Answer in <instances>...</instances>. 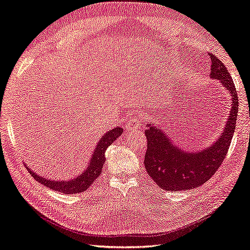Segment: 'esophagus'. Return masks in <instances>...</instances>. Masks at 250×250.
<instances>
[{
    "label": "esophagus",
    "mask_w": 250,
    "mask_h": 250,
    "mask_svg": "<svg viewBox=\"0 0 250 250\" xmlns=\"http://www.w3.org/2000/svg\"><path fill=\"white\" fill-rule=\"evenodd\" d=\"M127 123H129V125H127V129H136V127H141L142 126V124L144 123V120H143V118H138V119H134V120H129L127 121Z\"/></svg>",
    "instance_id": "esophagus-1"
}]
</instances>
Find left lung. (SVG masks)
I'll return each instance as SVG.
<instances>
[{
    "mask_svg": "<svg viewBox=\"0 0 250 250\" xmlns=\"http://www.w3.org/2000/svg\"><path fill=\"white\" fill-rule=\"evenodd\" d=\"M211 57L210 79L218 80L231 96V109L219 137L210 146L198 151H188L178 147L154 123L145 131L148 147L145 168L161 188L179 191L198 188L206 183L222 165L235 130L239 98L227 68L214 54Z\"/></svg>",
    "mask_w": 250,
    "mask_h": 250,
    "instance_id": "left-lung-1",
    "label": "left lung"
}]
</instances>
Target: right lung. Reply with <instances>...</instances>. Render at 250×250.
<instances>
[{
    "label": "right lung",
    "mask_w": 250,
    "mask_h": 250,
    "mask_svg": "<svg viewBox=\"0 0 250 250\" xmlns=\"http://www.w3.org/2000/svg\"><path fill=\"white\" fill-rule=\"evenodd\" d=\"M123 134H124V127L121 126H116L111 131H107L106 133H104L102 137L99 139V142L97 143L94 152H92L90 160L88 163H87L85 169L81 172L80 175L75 176L72 179L57 180L56 181V180L46 179V178H43L42 176L38 175V173L33 171L31 168H28L26 164H25V167L27 168V170L30 171L32 177L36 180V181L45 185L46 188L56 191H60V193H62V194L82 193V191L88 189L90 185L92 184V182H94L99 176H100L104 162H105V155L104 154H105V150L107 149V147L111 146L116 139Z\"/></svg>",
    "instance_id": "add662e5"
}]
</instances>
